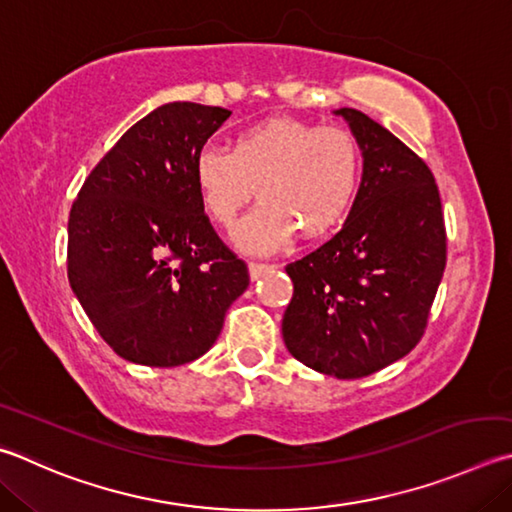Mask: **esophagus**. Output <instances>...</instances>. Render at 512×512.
I'll return each mask as SVG.
<instances>
[{
	"label": "esophagus",
	"instance_id": "34e87169",
	"mask_svg": "<svg viewBox=\"0 0 512 512\" xmlns=\"http://www.w3.org/2000/svg\"><path fill=\"white\" fill-rule=\"evenodd\" d=\"M271 264H257V262H250L248 264V271H250V280H259L264 273L271 271Z\"/></svg>",
	"mask_w": 512,
	"mask_h": 512
}]
</instances>
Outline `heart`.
Returning a JSON list of instances; mask_svg holds the SVG:
<instances>
[{"instance_id":"1","label":"heart","mask_w":512,"mask_h":512,"mask_svg":"<svg viewBox=\"0 0 512 512\" xmlns=\"http://www.w3.org/2000/svg\"><path fill=\"white\" fill-rule=\"evenodd\" d=\"M360 181L356 138L340 127L271 118L239 132L230 152L206 147L194 161V183L210 217L235 226L257 194L262 203L235 230L248 253H273L297 230L322 237L351 208Z\"/></svg>"}]
</instances>
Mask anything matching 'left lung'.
<instances>
[{"label":"left lung","mask_w":512,"mask_h":512,"mask_svg":"<svg viewBox=\"0 0 512 512\" xmlns=\"http://www.w3.org/2000/svg\"><path fill=\"white\" fill-rule=\"evenodd\" d=\"M333 114L360 147V188L338 235L286 266L282 336L306 367L351 380L421 340L445 271V226L430 167L362 111Z\"/></svg>","instance_id":"1"}]
</instances>
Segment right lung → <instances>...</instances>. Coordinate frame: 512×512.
<instances>
[{
  "instance_id": "right-lung-1",
  "label": "right lung",
  "mask_w": 512,
  "mask_h": 512,
  "mask_svg": "<svg viewBox=\"0 0 512 512\" xmlns=\"http://www.w3.org/2000/svg\"><path fill=\"white\" fill-rule=\"evenodd\" d=\"M230 111L167 102L120 136L69 215V284L120 358L179 367L219 338L248 268L203 215L194 161Z\"/></svg>"
}]
</instances>
